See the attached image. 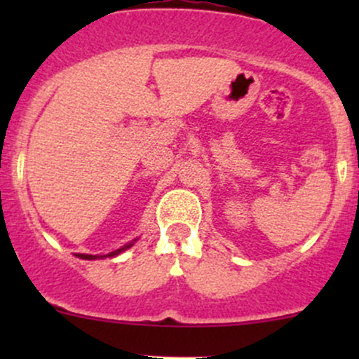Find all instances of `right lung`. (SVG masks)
<instances>
[{
  "label": "right lung",
  "instance_id": "obj_1",
  "mask_svg": "<svg viewBox=\"0 0 359 359\" xmlns=\"http://www.w3.org/2000/svg\"><path fill=\"white\" fill-rule=\"evenodd\" d=\"M130 246H131V245H126V246H123V248H119V250H116V251H111V253L106 255V257H114V255H119L123 250L130 248ZM79 257L84 258V259H94V258H97V257H93V255H79Z\"/></svg>",
  "mask_w": 359,
  "mask_h": 359
}]
</instances>
